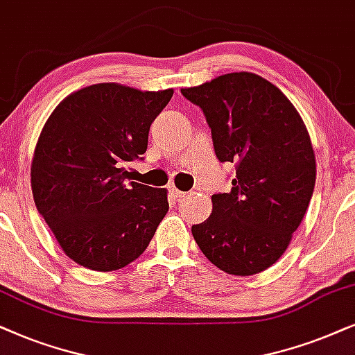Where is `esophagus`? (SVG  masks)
I'll list each match as a JSON object with an SVG mask.
<instances>
[{
	"instance_id": "34e87169",
	"label": "esophagus",
	"mask_w": 355,
	"mask_h": 355,
	"mask_svg": "<svg viewBox=\"0 0 355 355\" xmlns=\"http://www.w3.org/2000/svg\"><path fill=\"white\" fill-rule=\"evenodd\" d=\"M170 193H172V195H173L175 198H183V196L187 195L185 191H180V190H178V188H175V187L170 188Z\"/></svg>"
}]
</instances>
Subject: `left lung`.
<instances>
[{"mask_svg":"<svg viewBox=\"0 0 355 355\" xmlns=\"http://www.w3.org/2000/svg\"><path fill=\"white\" fill-rule=\"evenodd\" d=\"M201 107L220 162L235 164L229 193L191 227L198 247L227 274L252 276L279 259L299 229L316 162L310 135L281 89L254 73H229L182 89Z\"/></svg>","mask_w":355,"mask_h":355,"instance_id":"obj_1","label":"left lung"}]
</instances>
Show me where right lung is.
I'll use <instances>...</instances> for the list:
<instances>
[{
  "label": "right lung",
  "mask_w": 355,
  "mask_h": 355,
  "mask_svg": "<svg viewBox=\"0 0 355 355\" xmlns=\"http://www.w3.org/2000/svg\"><path fill=\"white\" fill-rule=\"evenodd\" d=\"M173 89L116 83L83 87L45 121L31 167L32 195L74 263L115 271L139 258L168 211L167 190L128 182L125 165L148 149L150 123Z\"/></svg>",
  "instance_id": "1"
}]
</instances>
